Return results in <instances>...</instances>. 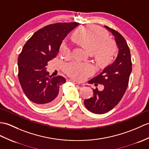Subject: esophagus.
<instances>
[{
  "label": "esophagus",
  "mask_w": 149,
  "mask_h": 149,
  "mask_svg": "<svg viewBox=\"0 0 149 149\" xmlns=\"http://www.w3.org/2000/svg\"><path fill=\"white\" fill-rule=\"evenodd\" d=\"M68 81H69V82H72V83H74V84H78V85H79V84H78V83H77L76 82H75L74 81L70 80V79H69V80H68Z\"/></svg>",
  "instance_id": "1"
}]
</instances>
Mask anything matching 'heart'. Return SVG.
I'll use <instances>...</instances> for the list:
<instances>
[{"instance_id": "b5f03b06", "label": "heart", "mask_w": 149, "mask_h": 149, "mask_svg": "<svg viewBox=\"0 0 149 149\" xmlns=\"http://www.w3.org/2000/svg\"><path fill=\"white\" fill-rule=\"evenodd\" d=\"M72 38L93 55L100 67H105L111 63L116 46L112 40L108 39V33L105 30L94 25L82 26L74 31ZM59 53L68 57L70 55L71 49L67 45L62 43ZM63 69L69 77L78 81L84 80L94 73V68L89 63L71 62L65 65Z\"/></svg>"}]
</instances>
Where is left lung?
Listing matches in <instances>:
<instances>
[{"label":"left lung","instance_id":"left-lung-1","mask_svg":"<svg viewBox=\"0 0 149 149\" xmlns=\"http://www.w3.org/2000/svg\"><path fill=\"white\" fill-rule=\"evenodd\" d=\"M105 26L115 38L119 48L118 54L111 65L88 82L96 86L98 84H103V90L100 91L97 88L94 89L93 97L84 101L86 108L89 111L99 114L110 111L118 104L126 91L132 70L130 51L125 39L117 31Z\"/></svg>","mask_w":149,"mask_h":149}]
</instances>
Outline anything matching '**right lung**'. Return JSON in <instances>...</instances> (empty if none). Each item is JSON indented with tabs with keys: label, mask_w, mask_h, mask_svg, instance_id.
<instances>
[{
	"label": "right lung",
	"mask_w": 149,
	"mask_h": 149,
	"mask_svg": "<svg viewBox=\"0 0 149 149\" xmlns=\"http://www.w3.org/2000/svg\"><path fill=\"white\" fill-rule=\"evenodd\" d=\"M79 23H57L43 27L27 40L18 59V79L30 101L40 107L53 106L59 101L60 86L66 82L60 75H49L47 62L57 55L62 40Z\"/></svg>",
	"instance_id": "obj_1"
}]
</instances>
